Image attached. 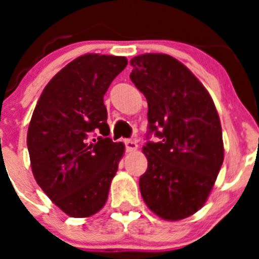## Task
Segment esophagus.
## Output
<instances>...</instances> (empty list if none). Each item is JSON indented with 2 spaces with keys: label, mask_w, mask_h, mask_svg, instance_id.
I'll return each mask as SVG.
<instances>
[{
  "label": "esophagus",
  "mask_w": 259,
  "mask_h": 259,
  "mask_svg": "<svg viewBox=\"0 0 259 259\" xmlns=\"http://www.w3.org/2000/svg\"><path fill=\"white\" fill-rule=\"evenodd\" d=\"M124 145L127 152H135V150L137 149V143L134 140H125Z\"/></svg>",
  "instance_id": "34e87169"
}]
</instances>
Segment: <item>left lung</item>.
Instances as JSON below:
<instances>
[{
	"label": "left lung",
	"instance_id": "1",
	"mask_svg": "<svg viewBox=\"0 0 259 259\" xmlns=\"http://www.w3.org/2000/svg\"><path fill=\"white\" fill-rule=\"evenodd\" d=\"M132 83L148 101V170L140 176L146 206L166 221H180L203 206L224 158L222 127L206 88L167 54L131 59Z\"/></svg>",
	"mask_w": 259,
	"mask_h": 259
}]
</instances>
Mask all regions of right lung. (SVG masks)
<instances>
[{"instance_id":"1","label":"right lung","mask_w":259,"mask_h":259,"mask_svg":"<svg viewBox=\"0 0 259 259\" xmlns=\"http://www.w3.org/2000/svg\"><path fill=\"white\" fill-rule=\"evenodd\" d=\"M127 63L124 57L100 54L74 59L48 83L32 114V172L48 197L74 218L104 207L124 153L123 143L107 137L104 95Z\"/></svg>"}]
</instances>
